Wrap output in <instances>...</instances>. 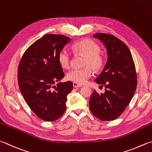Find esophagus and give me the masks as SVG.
Here are the masks:
<instances>
[{
    "label": "esophagus",
    "instance_id": "1",
    "mask_svg": "<svg viewBox=\"0 0 152 152\" xmlns=\"http://www.w3.org/2000/svg\"><path fill=\"white\" fill-rule=\"evenodd\" d=\"M73 86H74V88H78V87H81L82 85L78 84H77V83H75V82H74V83H73Z\"/></svg>",
    "mask_w": 152,
    "mask_h": 152
}]
</instances>
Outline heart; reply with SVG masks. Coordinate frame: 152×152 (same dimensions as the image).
<instances>
[{"label": "heart", "instance_id": "b5f03b06", "mask_svg": "<svg viewBox=\"0 0 152 152\" xmlns=\"http://www.w3.org/2000/svg\"><path fill=\"white\" fill-rule=\"evenodd\" d=\"M72 48L77 53L85 56L83 64L85 67L74 68L69 71L67 79L78 84H84L92 76V68L96 71L103 68L105 64L104 57L100 53V46L90 39L77 41L73 45ZM58 60L62 67L69 68L71 64V54L64 49L61 50L58 55Z\"/></svg>", "mask_w": 152, "mask_h": 152}]
</instances>
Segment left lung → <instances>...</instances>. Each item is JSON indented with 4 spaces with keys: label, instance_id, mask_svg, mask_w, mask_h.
<instances>
[{
    "label": "left lung",
    "instance_id": "left-lung-1",
    "mask_svg": "<svg viewBox=\"0 0 152 152\" xmlns=\"http://www.w3.org/2000/svg\"><path fill=\"white\" fill-rule=\"evenodd\" d=\"M104 43L107 52V62L95 81L105 86V92L94 91L89 106L99 120L110 121L122 114L133 98L137 88L136 66L130 50L119 38L106 33L93 35Z\"/></svg>",
    "mask_w": 152,
    "mask_h": 152
}]
</instances>
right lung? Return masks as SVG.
<instances>
[{"instance_id":"obj_1","label":"right lung","mask_w":152,"mask_h":152,"mask_svg":"<svg viewBox=\"0 0 152 152\" xmlns=\"http://www.w3.org/2000/svg\"><path fill=\"white\" fill-rule=\"evenodd\" d=\"M70 38L60 34H46L24 52L18 68V84L24 100L40 119L57 120L66 110L67 95L73 89L71 81L55 82L64 73L58 55Z\"/></svg>"}]
</instances>
